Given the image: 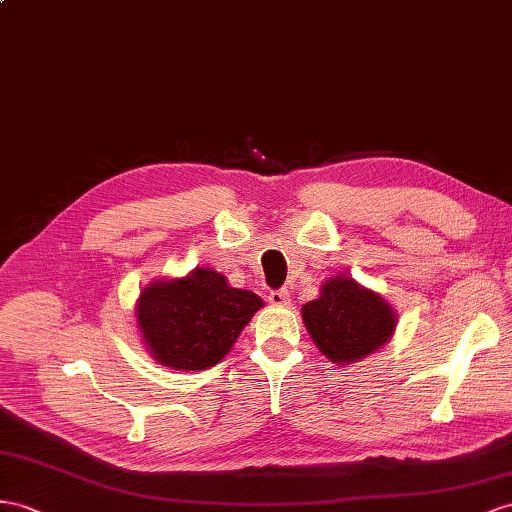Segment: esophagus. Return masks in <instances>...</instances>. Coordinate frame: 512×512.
Returning <instances> with one entry per match:
<instances>
[{
	"label": "esophagus",
	"mask_w": 512,
	"mask_h": 512,
	"mask_svg": "<svg viewBox=\"0 0 512 512\" xmlns=\"http://www.w3.org/2000/svg\"><path fill=\"white\" fill-rule=\"evenodd\" d=\"M268 300H270V305H274V307H287V305H290V292H287V290H272L268 294Z\"/></svg>",
	"instance_id": "34e87169"
}]
</instances>
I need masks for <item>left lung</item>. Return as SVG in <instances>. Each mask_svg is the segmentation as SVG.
<instances>
[{
  "mask_svg": "<svg viewBox=\"0 0 512 512\" xmlns=\"http://www.w3.org/2000/svg\"><path fill=\"white\" fill-rule=\"evenodd\" d=\"M303 322L324 357L337 365L365 359L385 346L396 331V311L385 298L339 274L303 305Z\"/></svg>",
  "mask_w": 512,
  "mask_h": 512,
  "instance_id": "obj_1",
  "label": "left lung"
}]
</instances>
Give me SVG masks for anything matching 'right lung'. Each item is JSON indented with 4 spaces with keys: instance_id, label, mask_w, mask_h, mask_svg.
<instances>
[{
    "instance_id": "1",
    "label": "right lung",
    "mask_w": 512,
    "mask_h": 512,
    "mask_svg": "<svg viewBox=\"0 0 512 512\" xmlns=\"http://www.w3.org/2000/svg\"><path fill=\"white\" fill-rule=\"evenodd\" d=\"M264 300L231 287L220 272L194 268L181 279L149 283L136 303L138 329L157 363L207 370L227 355Z\"/></svg>"
}]
</instances>
